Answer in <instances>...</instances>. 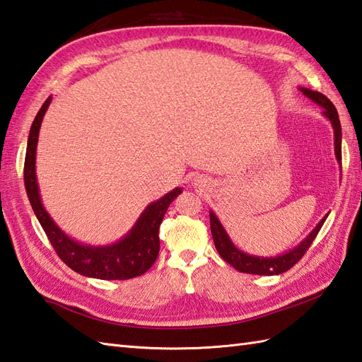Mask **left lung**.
<instances>
[{"instance_id":"obj_1","label":"left lung","mask_w":362,"mask_h":362,"mask_svg":"<svg viewBox=\"0 0 362 362\" xmlns=\"http://www.w3.org/2000/svg\"><path fill=\"white\" fill-rule=\"evenodd\" d=\"M300 90L303 91L305 96H308L311 101L319 104L322 109H324V115L329 119V122H332L333 130H334V153H336L337 161H339V165H342V148H341L342 130H341V121H339V115H337L336 107L325 95L319 93V91H313L310 88H300ZM327 216L322 219L316 227H314L313 232L306 236L305 240L297 245V247L279 257H255V255H249V253L241 252L232 243V240H230L224 227H222L218 216L213 211H210V227H211L213 241H214V245H216V250L219 252V255L222 257V259L227 261L230 266H233L236 271L244 272V274H257V275H279L289 271V269L305 255V252L310 249L314 238L317 236L319 230L322 228V226H324Z\"/></svg>"}]
</instances>
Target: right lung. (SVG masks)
Returning a JSON list of instances; mask_svg holds the SVG:
<instances>
[{
    "label": "right lung",
    "instance_id": "1",
    "mask_svg": "<svg viewBox=\"0 0 362 362\" xmlns=\"http://www.w3.org/2000/svg\"><path fill=\"white\" fill-rule=\"evenodd\" d=\"M51 104V96L43 103L30 126L26 158H25V188L33 205L35 216L43 227L54 250L64 263L74 272L99 280H129L140 276L156 263L160 250L158 228L163 221L169 204L182 193V188H174L158 201L149 204L138 218L132 230L112 245H86L71 240L51 219L42 204L35 175V152L38 132L46 110Z\"/></svg>",
    "mask_w": 362,
    "mask_h": 362
}]
</instances>
